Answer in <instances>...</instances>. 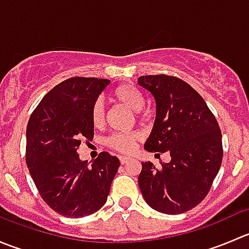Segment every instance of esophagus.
<instances>
[{"label":"esophagus","instance_id":"34e87169","mask_svg":"<svg viewBox=\"0 0 249 249\" xmlns=\"http://www.w3.org/2000/svg\"><path fill=\"white\" fill-rule=\"evenodd\" d=\"M119 160H120V164L124 165V164H126V162H129L131 159H130V158H126V157H120Z\"/></svg>","mask_w":249,"mask_h":249}]
</instances>
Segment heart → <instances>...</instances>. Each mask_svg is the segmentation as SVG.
I'll list each match as a JSON object with an SVG mask.
<instances>
[{
  "label": "heart",
  "instance_id": "heart-1",
  "mask_svg": "<svg viewBox=\"0 0 249 249\" xmlns=\"http://www.w3.org/2000/svg\"><path fill=\"white\" fill-rule=\"evenodd\" d=\"M113 97L120 105L134 110L139 118L143 115L144 96L139 88H136L135 85H119L113 91ZM90 118H91V123L95 127L100 129V127L104 126L105 122H106V110H105L104 100L97 99L92 104L91 110H90ZM140 140L141 135L139 132H114L105 140V145L108 147L109 149L120 153V154H131Z\"/></svg>",
  "mask_w": 249,
  "mask_h": 249
}]
</instances>
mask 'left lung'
<instances>
[{"label":"left lung","mask_w":249,"mask_h":249,"mask_svg":"<svg viewBox=\"0 0 249 249\" xmlns=\"http://www.w3.org/2000/svg\"><path fill=\"white\" fill-rule=\"evenodd\" d=\"M153 95L157 118L144 149L169 152L171 161L158 169L142 162L139 185L155 211L179 214L199 205L210 192L223 159L222 131L201 95L188 83L166 74L141 76Z\"/></svg>","instance_id":"1"}]
</instances>
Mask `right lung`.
I'll list each match as a JSON object with an SVG mask.
<instances>
[{"instance_id":"add662e5","label":"right lung","mask_w":249,"mask_h":249,"mask_svg":"<svg viewBox=\"0 0 249 249\" xmlns=\"http://www.w3.org/2000/svg\"><path fill=\"white\" fill-rule=\"evenodd\" d=\"M109 83L69 78L53 88L30 115L26 165L44 202L65 217L82 218L99 211L120 165L117 157L102 152L88 166L77 153L80 143L94 137L90 110Z\"/></svg>"}]
</instances>
